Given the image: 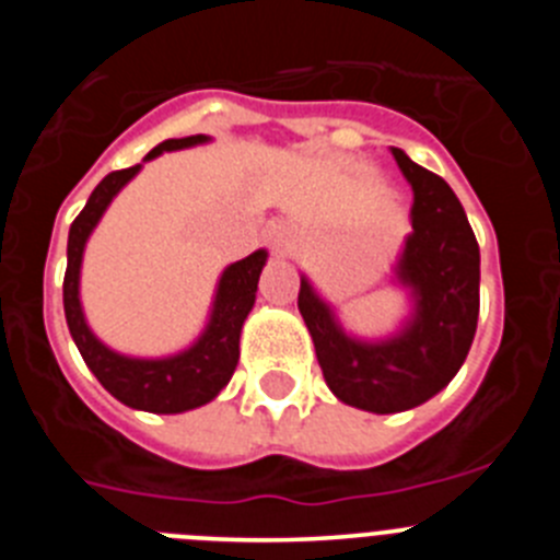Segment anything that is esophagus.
<instances>
[{"instance_id": "34e87169", "label": "esophagus", "mask_w": 560, "mask_h": 560, "mask_svg": "<svg viewBox=\"0 0 560 560\" xmlns=\"http://www.w3.org/2000/svg\"><path fill=\"white\" fill-rule=\"evenodd\" d=\"M266 244H269V249L275 252V255H291V249H294V232H291V226L283 224V221H271V224L266 226Z\"/></svg>"}]
</instances>
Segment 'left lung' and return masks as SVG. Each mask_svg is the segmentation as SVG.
<instances>
[{"label":"left lung","mask_w":560,"mask_h":560,"mask_svg":"<svg viewBox=\"0 0 560 560\" xmlns=\"http://www.w3.org/2000/svg\"><path fill=\"white\" fill-rule=\"evenodd\" d=\"M393 156L415 192L412 232L395 266L398 283L412 294L409 323L389 339H355L308 277L296 296L330 393L375 415L420 407L446 387L471 350L479 316V246L463 205L400 148Z\"/></svg>","instance_id":"1"}]
</instances>
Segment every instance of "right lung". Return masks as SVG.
<instances>
[{"mask_svg": "<svg viewBox=\"0 0 560 560\" xmlns=\"http://www.w3.org/2000/svg\"><path fill=\"white\" fill-rule=\"evenodd\" d=\"M210 137L196 133V137H182V140H165L153 148L145 156L156 160L162 151H179V148L201 145ZM142 165L126 167V171L108 173L106 179L92 190L86 207L81 210L72 226H69L67 241V275H63V314H67L69 334L75 339L86 368L95 373L103 387L114 398L131 409L156 415H176L187 409L205 407L221 389L230 384L232 373L237 368L241 355V328L255 305V291L260 271L266 266V249L252 252L249 257L226 266L219 280V291L212 300L210 323L205 334L192 341L190 348L165 359H131V355L114 353L106 348L86 325L81 305V264L83 246L89 235L97 226L101 215L112 199L128 182L140 173Z\"/></svg>", "mask_w": 560, "mask_h": 560, "instance_id": "1", "label": "right lung"}]
</instances>
